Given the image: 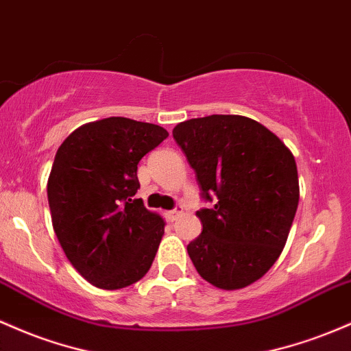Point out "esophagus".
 Returning <instances> with one entry per match:
<instances>
[{"instance_id": "esophagus-1", "label": "esophagus", "mask_w": 351, "mask_h": 351, "mask_svg": "<svg viewBox=\"0 0 351 351\" xmlns=\"http://www.w3.org/2000/svg\"><path fill=\"white\" fill-rule=\"evenodd\" d=\"M182 215H183V206H182V205H178V206L175 208V210L169 211V213H168V218L171 219V221H175V219L178 218V217H182Z\"/></svg>"}]
</instances>
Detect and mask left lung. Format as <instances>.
I'll return each mask as SVG.
<instances>
[{
  "label": "left lung",
  "mask_w": 351,
  "mask_h": 351,
  "mask_svg": "<svg viewBox=\"0 0 351 351\" xmlns=\"http://www.w3.org/2000/svg\"><path fill=\"white\" fill-rule=\"evenodd\" d=\"M173 138L195 169L203 232L186 246L203 280L221 290L256 282L287 243L300 188L295 158L252 118L211 114L180 123Z\"/></svg>",
  "instance_id": "left-lung-1"
}]
</instances>
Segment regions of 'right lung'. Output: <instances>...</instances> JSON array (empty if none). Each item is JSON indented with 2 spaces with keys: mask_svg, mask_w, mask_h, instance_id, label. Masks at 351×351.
Segmentation results:
<instances>
[{
  "mask_svg": "<svg viewBox=\"0 0 351 351\" xmlns=\"http://www.w3.org/2000/svg\"><path fill=\"white\" fill-rule=\"evenodd\" d=\"M168 132L111 117L75 130L48 178L53 228L69 263L95 287L119 290L148 273L165 233L160 215L134 198L136 169Z\"/></svg>",
  "mask_w": 351,
  "mask_h": 351,
  "instance_id": "1",
  "label": "right lung"
}]
</instances>
